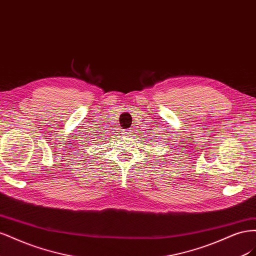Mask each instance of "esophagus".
I'll return each instance as SVG.
<instances>
[{"mask_svg": "<svg viewBox=\"0 0 256 256\" xmlns=\"http://www.w3.org/2000/svg\"><path fill=\"white\" fill-rule=\"evenodd\" d=\"M124 134H125L126 136H130L131 134H132V130H127L126 132H124Z\"/></svg>", "mask_w": 256, "mask_h": 256, "instance_id": "obj_1", "label": "esophagus"}]
</instances>
